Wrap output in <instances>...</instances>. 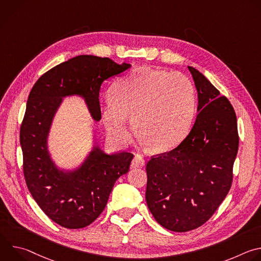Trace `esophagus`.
Masks as SVG:
<instances>
[{"instance_id":"obj_1","label":"esophagus","mask_w":261,"mask_h":261,"mask_svg":"<svg viewBox=\"0 0 261 261\" xmlns=\"http://www.w3.org/2000/svg\"><path fill=\"white\" fill-rule=\"evenodd\" d=\"M144 166V160L140 155H136L131 161V168H138Z\"/></svg>"}]
</instances>
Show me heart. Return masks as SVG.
Masks as SVG:
<instances>
[{"label": "heart", "mask_w": 261, "mask_h": 261, "mask_svg": "<svg viewBox=\"0 0 261 261\" xmlns=\"http://www.w3.org/2000/svg\"><path fill=\"white\" fill-rule=\"evenodd\" d=\"M101 108L108 135L126 142L136 130L156 151H168L187 135L195 111V90L181 73L139 68L121 79Z\"/></svg>", "instance_id": "obj_1"}]
</instances>
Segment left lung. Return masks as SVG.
Returning <instances> with one entry per match:
<instances>
[{
	"instance_id": "obj_1",
	"label": "left lung",
	"mask_w": 261,
	"mask_h": 261,
	"mask_svg": "<svg viewBox=\"0 0 261 261\" xmlns=\"http://www.w3.org/2000/svg\"><path fill=\"white\" fill-rule=\"evenodd\" d=\"M188 69L198 93L195 123L175 148L152 156L145 168L147 207L161 226L175 232L201 226L225 199L239 150L229 100L198 70Z\"/></svg>"
}]
</instances>
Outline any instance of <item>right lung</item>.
Listing matches in <instances>:
<instances>
[{
    "mask_svg": "<svg viewBox=\"0 0 261 261\" xmlns=\"http://www.w3.org/2000/svg\"><path fill=\"white\" fill-rule=\"evenodd\" d=\"M130 67L108 58L77 56L48 70L31 90L19 133L23 175L37 204L65 228L86 227L100 216L116 180L129 171L133 154L108 155L95 146L77 169L60 170L47 150L53 119L64 97L80 95L99 121L102 83Z\"/></svg>",
    "mask_w": 261,
    "mask_h": 261,
    "instance_id": "right-lung-1",
    "label": "right lung"
}]
</instances>
